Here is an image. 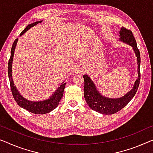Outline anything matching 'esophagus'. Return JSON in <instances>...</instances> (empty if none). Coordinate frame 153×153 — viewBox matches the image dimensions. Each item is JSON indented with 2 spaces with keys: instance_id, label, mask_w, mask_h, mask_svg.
<instances>
[{
  "instance_id": "esophagus-1",
  "label": "esophagus",
  "mask_w": 153,
  "mask_h": 153,
  "mask_svg": "<svg viewBox=\"0 0 153 153\" xmlns=\"http://www.w3.org/2000/svg\"><path fill=\"white\" fill-rule=\"evenodd\" d=\"M76 72L77 73H80L81 72V71H82V67L81 66H77V67H76Z\"/></svg>"
}]
</instances>
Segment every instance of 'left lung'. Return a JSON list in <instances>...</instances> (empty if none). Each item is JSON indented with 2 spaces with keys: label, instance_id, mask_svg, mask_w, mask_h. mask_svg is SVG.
Returning <instances> with one entry per match:
<instances>
[{
  "label": "left lung",
  "instance_id": "8db88e82",
  "mask_svg": "<svg viewBox=\"0 0 153 153\" xmlns=\"http://www.w3.org/2000/svg\"><path fill=\"white\" fill-rule=\"evenodd\" d=\"M120 34V40L133 47L137 58V71L139 77L135 81L133 89L126 93L124 97H120V98L112 99L104 97L97 92L95 84L91 81L90 77L86 75L83 76L84 79V97L86 102H87L88 105L91 109L100 113L105 114V115H112L120 111L125 106H126L135 95L140 82V52L137 48L135 38H134L133 32L124 27L121 28Z\"/></svg>",
  "mask_w": 153,
  "mask_h": 153
}]
</instances>
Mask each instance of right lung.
Wrapping results in <instances>:
<instances>
[{"label":"right lung","mask_w":153,"mask_h":153,"mask_svg":"<svg viewBox=\"0 0 153 153\" xmlns=\"http://www.w3.org/2000/svg\"><path fill=\"white\" fill-rule=\"evenodd\" d=\"M42 21H37L33 22V23L28 25L26 27V28L22 31L21 33H20V36L22 35L25 32H26L28 29L31 28V27L33 26H35L36 25L40 23ZM18 38H16L13 43L12 47H11V56L8 62V76L9 79H10L11 93H12L13 98H14L15 101L17 102L18 105L20 107H22V108L26 109L27 111H28L30 113L35 114H45L51 112V111H53V109L56 108V107L58 106L59 102H60L61 99H62L66 83H62V85H60L58 88V89H57L56 92L54 93V94L52 95L51 97H50L49 99L45 100V101L31 102L25 99L23 97H22L20 93H18L16 86L13 85L12 76H11V64H12L13 53H14L15 47L16 46Z\"/></svg>","instance_id":"add662e5"}]
</instances>
